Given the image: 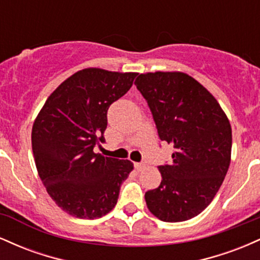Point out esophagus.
I'll return each mask as SVG.
<instances>
[{
	"mask_svg": "<svg viewBox=\"0 0 260 260\" xmlns=\"http://www.w3.org/2000/svg\"><path fill=\"white\" fill-rule=\"evenodd\" d=\"M134 168H136L137 171H143V170L145 169V164L136 162V164H134Z\"/></svg>",
	"mask_w": 260,
	"mask_h": 260,
	"instance_id": "1",
	"label": "esophagus"
}]
</instances>
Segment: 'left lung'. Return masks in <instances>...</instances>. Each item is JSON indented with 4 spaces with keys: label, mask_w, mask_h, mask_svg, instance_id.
<instances>
[{
    "label": "left lung",
    "mask_w": 260,
    "mask_h": 260,
    "mask_svg": "<svg viewBox=\"0 0 260 260\" xmlns=\"http://www.w3.org/2000/svg\"><path fill=\"white\" fill-rule=\"evenodd\" d=\"M134 84L148 101L160 139L175 148L172 162L159 166L160 186L145 193L147 207L161 221H186L221 187L231 161V124L213 94L189 74L140 73Z\"/></svg>",
    "instance_id": "1"
}]
</instances>
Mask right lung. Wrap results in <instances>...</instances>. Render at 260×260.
<instances>
[{
	"label": "right lung",
	"instance_id": "1",
	"mask_svg": "<svg viewBox=\"0 0 260 260\" xmlns=\"http://www.w3.org/2000/svg\"><path fill=\"white\" fill-rule=\"evenodd\" d=\"M136 72L84 68L51 92L35 118L31 145L40 180L62 210L98 219L115 208L133 170L129 160L94 153L105 142L107 110L129 90Z\"/></svg>",
	"mask_w": 260,
	"mask_h": 260
}]
</instances>
